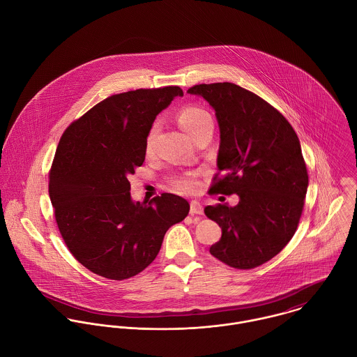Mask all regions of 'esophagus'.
I'll return each instance as SVG.
<instances>
[{
	"mask_svg": "<svg viewBox=\"0 0 357 357\" xmlns=\"http://www.w3.org/2000/svg\"><path fill=\"white\" fill-rule=\"evenodd\" d=\"M190 214L202 215L203 214V206L199 202H192L190 203Z\"/></svg>",
	"mask_w": 357,
	"mask_h": 357,
	"instance_id": "34e87169",
	"label": "esophagus"
}]
</instances>
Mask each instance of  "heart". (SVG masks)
<instances>
[{
  "instance_id": "b5f03b06",
  "label": "heart",
  "mask_w": 357,
  "mask_h": 357,
  "mask_svg": "<svg viewBox=\"0 0 357 357\" xmlns=\"http://www.w3.org/2000/svg\"><path fill=\"white\" fill-rule=\"evenodd\" d=\"M176 121L179 127L192 138L195 139L197 134H200L208 126H213V119L207 110L196 105H185L176 112ZM158 124L153 123L147 131L144 139V151L147 154L153 153L154 139L157 135ZM171 185L175 190L182 193H193L199 188V181L193 174H185L181 176H175L171 179Z\"/></svg>"
}]
</instances>
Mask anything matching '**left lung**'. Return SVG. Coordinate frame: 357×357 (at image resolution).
<instances>
[{
  "label": "left lung",
  "mask_w": 357,
  "mask_h": 357,
  "mask_svg": "<svg viewBox=\"0 0 357 357\" xmlns=\"http://www.w3.org/2000/svg\"><path fill=\"white\" fill-rule=\"evenodd\" d=\"M215 109L220 131L218 174L210 195H238L237 206H207L222 227L210 248L234 269H254L292 238L303 211L307 169L299 139L284 116L254 92L231 82L188 89Z\"/></svg>",
  "instance_id": "obj_1"
}]
</instances>
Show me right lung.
<instances>
[{"label":"right lung","instance_id":"1","mask_svg":"<svg viewBox=\"0 0 357 357\" xmlns=\"http://www.w3.org/2000/svg\"><path fill=\"white\" fill-rule=\"evenodd\" d=\"M183 91L176 85L116 93L63 132L50 169L55 220L73 257L110 280L141 273L157 257L167 230L189 203L162 193L132 203L128 178L144 161L155 116Z\"/></svg>","mask_w":357,"mask_h":357}]
</instances>
